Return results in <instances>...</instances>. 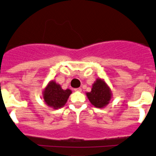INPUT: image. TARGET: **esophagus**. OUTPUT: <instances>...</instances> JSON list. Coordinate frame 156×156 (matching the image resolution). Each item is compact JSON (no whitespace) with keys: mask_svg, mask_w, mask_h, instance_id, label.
I'll return each mask as SVG.
<instances>
[{"mask_svg":"<svg viewBox=\"0 0 156 156\" xmlns=\"http://www.w3.org/2000/svg\"><path fill=\"white\" fill-rule=\"evenodd\" d=\"M75 91L81 92V87H78V88H75Z\"/></svg>","mask_w":156,"mask_h":156,"instance_id":"obj_1","label":"esophagus"}]
</instances>
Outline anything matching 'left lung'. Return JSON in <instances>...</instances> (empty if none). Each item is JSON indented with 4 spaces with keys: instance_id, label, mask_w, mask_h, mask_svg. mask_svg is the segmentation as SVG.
Returning <instances> with one entry per match:
<instances>
[{
    "instance_id": "left-lung-1",
    "label": "left lung",
    "mask_w": 156,
    "mask_h": 156,
    "mask_svg": "<svg viewBox=\"0 0 156 156\" xmlns=\"http://www.w3.org/2000/svg\"><path fill=\"white\" fill-rule=\"evenodd\" d=\"M90 104L98 108H104L110 103L112 92L104 79L98 78L92 84L90 92L86 93Z\"/></svg>"
}]
</instances>
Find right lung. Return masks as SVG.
Here are the masks:
<instances>
[{
    "instance_id": "obj_1",
    "label": "right lung",
    "mask_w": 156,
    "mask_h": 156,
    "mask_svg": "<svg viewBox=\"0 0 156 156\" xmlns=\"http://www.w3.org/2000/svg\"><path fill=\"white\" fill-rule=\"evenodd\" d=\"M72 94L70 89L63 90L61 85L54 80L49 81L43 91L45 103L52 109H59L64 107Z\"/></svg>"
}]
</instances>
